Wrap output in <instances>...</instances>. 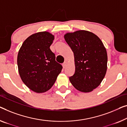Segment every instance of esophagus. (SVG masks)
<instances>
[{
  "label": "esophagus",
  "mask_w": 127,
  "mask_h": 127,
  "mask_svg": "<svg viewBox=\"0 0 127 127\" xmlns=\"http://www.w3.org/2000/svg\"><path fill=\"white\" fill-rule=\"evenodd\" d=\"M62 65H63V67L64 68H65L66 67V66H67V62H65L64 63H63Z\"/></svg>",
  "instance_id": "1"
}]
</instances>
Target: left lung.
I'll return each instance as SVG.
<instances>
[{"mask_svg": "<svg viewBox=\"0 0 127 127\" xmlns=\"http://www.w3.org/2000/svg\"><path fill=\"white\" fill-rule=\"evenodd\" d=\"M74 54L75 72L69 80L79 91L90 92L97 87L107 69V53L101 40L91 32L79 30L64 35Z\"/></svg>", "mask_w": 127, "mask_h": 127, "instance_id": "1", "label": "left lung"}]
</instances>
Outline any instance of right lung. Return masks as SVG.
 <instances>
[{"mask_svg":"<svg viewBox=\"0 0 127 127\" xmlns=\"http://www.w3.org/2000/svg\"><path fill=\"white\" fill-rule=\"evenodd\" d=\"M54 35L48 32L33 33L25 40L19 51L17 63L20 78L36 93L52 87L63 67L50 50Z\"/></svg>","mask_w":127,"mask_h":127,"instance_id":"add662e5","label":"right lung"}]
</instances>
